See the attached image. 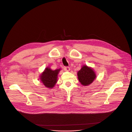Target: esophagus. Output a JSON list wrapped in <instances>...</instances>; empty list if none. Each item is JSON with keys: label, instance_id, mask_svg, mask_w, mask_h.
<instances>
[{"label": "esophagus", "instance_id": "obj_1", "mask_svg": "<svg viewBox=\"0 0 132 132\" xmlns=\"http://www.w3.org/2000/svg\"><path fill=\"white\" fill-rule=\"evenodd\" d=\"M64 69L67 70V71H69L70 70V68L69 67H64Z\"/></svg>", "mask_w": 132, "mask_h": 132}]
</instances>
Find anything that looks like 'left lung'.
Here are the masks:
<instances>
[{
	"label": "left lung",
	"instance_id": "8db88e82",
	"mask_svg": "<svg viewBox=\"0 0 132 132\" xmlns=\"http://www.w3.org/2000/svg\"><path fill=\"white\" fill-rule=\"evenodd\" d=\"M77 74L79 82L84 86L90 85L96 77L94 70L85 65L82 67Z\"/></svg>",
	"mask_w": 132,
	"mask_h": 132
}]
</instances>
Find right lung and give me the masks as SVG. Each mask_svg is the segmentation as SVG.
Here are the masks:
<instances>
[{"label":"right lung","instance_id":"right-lung-1","mask_svg":"<svg viewBox=\"0 0 132 132\" xmlns=\"http://www.w3.org/2000/svg\"><path fill=\"white\" fill-rule=\"evenodd\" d=\"M61 69L52 70L47 67L40 75V79L43 85L48 88H53L57 82V76Z\"/></svg>","mask_w":132,"mask_h":132}]
</instances>
